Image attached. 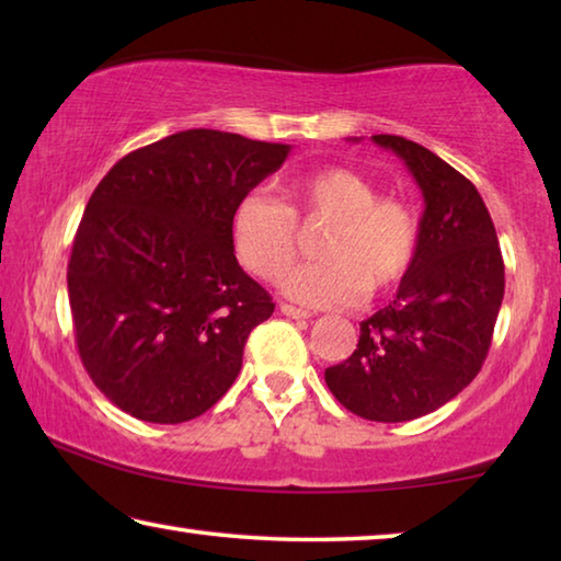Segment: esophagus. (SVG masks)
<instances>
[{
  "instance_id": "obj_1",
  "label": "esophagus",
  "mask_w": 561,
  "mask_h": 561,
  "mask_svg": "<svg viewBox=\"0 0 561 561\" xmlns=\"http://www.w3.org/2000/svg\"><path fill=\"white\" fill-rule=\"evenodd\" d=\"M282 314L284 317H289V319H309L311 314L309 311H304V309H299V307H291V304H282Z\"/></svg>"
}]
</instances>
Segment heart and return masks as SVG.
Returning <instances> with one entry per match:
<instances>
[{
	"instance_id": "b5f03b06",
	"label": "heart",
	"mask_w": 561,
	"mask_h": 561,
	"mask_svg": "<svg viewBox=\"0 0 561 561\" xmlns=\"http://www.w3.org/2000/svg\"><path fill=\"white\" fill-rule=\"evenodd\" d=\"M287 203L257 193L237 201L230 220L234 252L247 270L279 282L299 260L297 225H321L314 242L319 262L287 282L291 299L309 307L356 301L364 289H396L413 270L417 220L396 197H378L376 185L356 170L327 165L294 175L284 185Z\"/></svg>"
}]
</instances>
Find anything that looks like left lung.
<instances>
[{
	"label": "left lung",
	"instance_id": "left-lung-1",
	"mask_svg": "<svg viewBox=\"0 0 561 561\" xmlns=\"http://www.w3.org/2000/svg\"><path fill=\"white\" fill-rule=\"evenodd\" d=\"M371 140L393 150L421 187L417 254L393 301L360 321L354 354L324 378L351 413L403 423L438 411L480 374L505 297V264L468 178L413 140Z\"/></svg>",
	"mask_w": 561,
	"mask_h": 561
}]
</instances>
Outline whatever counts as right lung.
Returning a JSON list of instances; mask_svg holds the SVG:
<instances>
[{
	"label": "right lung",
	"instance_id": "add662e5",
	"mask_svg": "<svg viewBox=\"0 0 561 561\" xmlns=\"http://www.w3.org/2000/svg\"><path fill=\"white\" fill-rule=\"evenodd\" d=\"M291 146L210 128L138 148L93 190L73 237L69 304L99 391L146 423H185L230 391L272 297L237 264V201Z\"/></svg>",
	"mask_w": 561,
	"mask_h": 561
}]
</instances>
